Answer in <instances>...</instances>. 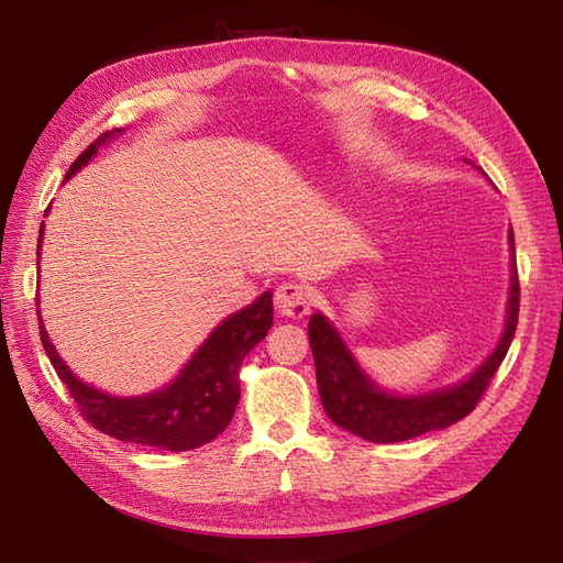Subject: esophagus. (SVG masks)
I'll return each mask as SVG.
<instances>
[{
	"instance_id": "esophagus-1",
	"label": "esophagus",
	"mask_w": 563,
	"mask_h": 563,
	"mask_svg": "<svg viewBox=\"0 0 563 563\" xmlns=\"http://www.w3.org/2000/svg\"><path fill=\"white\" fill-rule=\"evenodd\" d=\"M273 302L275 309H278V314L288 319H302L309 312V295L305 292L302 285L297 283L278 285L273 295Z\"/></svg>"
}]
</instances>
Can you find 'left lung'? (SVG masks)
I'll return each mask as SVG.
<instances>
[{
    "mask_svg": "<svg viewBox=\"0 0 563 563\" xmlns=\"http://www.w3.org/2000/svg\"><path fill=\"white\" fill-rule=\"evenodd\" d=\"M508 246L510 285L504 331H500V339L494 345V351L486 355V361L476 365L474 373L464 379L454 382V385L421 394H399L379 387L365 373V367L355 361L336 324L324 312H314L309 317L307 329L317 367V387L331 421L369 442H401L430 433V430L448 428L462 421L466 413H472L476 401L482 399L488 379L496 375L498 365L504 363L518 327L520 288L512 230L508 232Z\"/></svg>",
    "mask_w": 563,
    "mask_h": 563,
    "instance_id": "left-lung-1",
    "label": "left lung"
}]
</instances>
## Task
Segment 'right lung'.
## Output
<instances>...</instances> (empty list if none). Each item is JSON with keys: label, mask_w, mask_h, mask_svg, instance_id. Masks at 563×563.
<instances>
[{"label": "right lung", "mask_w": 563, "mask_h": 563, "mask_svg": "<svg viewBox=\"0 0 563 563\" xmlns=\"http://www.w3.org/2000/svg\"><path fill=\"white\" fill-rule=\"evenodd\" d=\"M123 133L125 128L103 133L69 166L65 181L97 157L99 147L111 145ZM51 208L45 210V214ZM43 232L45 222L41 224L38 234V263ZM38 321L43 349L51 357L55 373L65 382L81 413L87 416L93 428L123 442H135V445L186 452L206 445L230 426L239 394H242L239 369H242L244 357L266 339L268 329L273 327V292H261L254 302L222 319L172 382L154 391L137 394V397H118V394L103 391L79 379L59 357L51 336H47L41 307Z\"/></svg>", "instance_id": "add662e5"}]
</instances>
